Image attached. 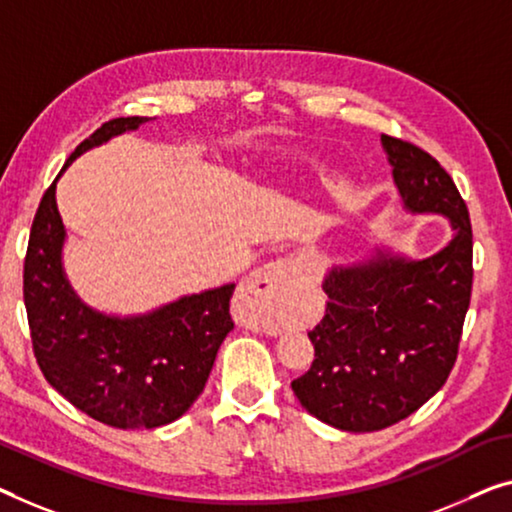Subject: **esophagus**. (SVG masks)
<instances>
[{
	"mask_svg": "<svg viewBox=\"0 0 512 512\" xmlns=\"http://www.w3.org/2000/svg\"><path fill=\"white\" fill-rule=\"evenodd\" d=\"M299 282V266L292 259H276L264 264L246 280L239 294V308L250 312L264 329L276 324L278 305L294 292Z\"/></svg>",
	"mask_w": 512,
	"mask_h": 512,
	"instance_id": "1",
	"label": "esophagus"
}]
</instances>
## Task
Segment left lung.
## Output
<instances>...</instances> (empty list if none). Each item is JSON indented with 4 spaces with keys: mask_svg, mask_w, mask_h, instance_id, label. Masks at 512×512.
Segmentation results:
<instances>
[{
    "mask_svg": "<svg viewBox=\"0 0 512 512\" xmlns=\"http://www.w3.org/2000/svg\"><path fill=\"white\" fill-rule=\"evenodd\" d=\"M381 144L404 207L444 213L455 236L421 262L379 253L326 276V312L308 333L315 361L292 391L312 416L347 432L400 423L446 384L474 285V232L451 174L407 140L381 135Z\"/></svg>",
    "mask_w": 512,
    "mask_h": 512,
    "instance_id": "8db88e82",
    "label": "left lung"
}]
</instances>
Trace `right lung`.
I'll use <instances>...</instances> for the list:
<instances>
[{
	"label": "right lung",
	"mask_w": 512,
	"mask_h": 512,
	"mask_svg": "<svg viewBox=\"0 0 512 512\" xmlns=\"http://www.w3.org/2000/svg\"><path fill=\"white\" fill-rule=\"evenodd\" d=\"M144 121L149 119L105 121L75 147L64 170L82 151L135 131ZM57 179L36 209L22 273L38 368L73 407L105 425L151 430L177 421L204 391L218 347L234 329V285L183 296L142 317L119 319L87 308L61 269L64 223L55 202Z\"/></svg>",
	"instance_id": "add662e5"
}]
</instances>
